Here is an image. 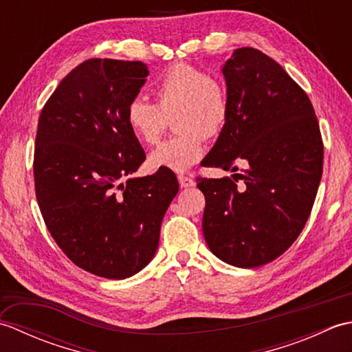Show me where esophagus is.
<instances>
[{
  "instance_id": "1",
  "label": "esophagus",
  "mask_w": 352,
  "mask_h": 352,
  "mask_svg": "<svg viewBox=\"0 0 352 352\" xmlns=\"http://www.w3.org/2000/svg\"><path fill=\"white\" fill-rule=\"evenodd\" d=\"M178 183H180L182 188H190V186H195V182L190 175H178Z\"/></svg>"
}]
</instances>
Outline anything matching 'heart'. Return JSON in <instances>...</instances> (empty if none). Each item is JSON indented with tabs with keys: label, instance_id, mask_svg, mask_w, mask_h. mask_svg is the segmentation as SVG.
<instances>
[{
	"label": "heart",
	"instance_id": "b5f03b06",
	"mask_svg": "<svg viewBox=\"0 0 352 352\" xmlns=\"http://www.w3.org/2000/svg\"><path fill=\"white\" fill-rule=\"evenodd\" d=\"M155 104L134 98L125 110L130 131L146 145L159 144L174 119L177 138L166 140L149 157L155 169L184 172L204 154V139H216L230 118L226 83L199 66L175 63L157 78Z\"/></svg>",
	"mask_w": 352,
	"mask_h": 352
}]
</instances>
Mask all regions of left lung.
Returning a JSON list of instances; mask_svg holds the SVG:
<instances>
[{"instance_id": "1", "label": "left lung", "mask_w": 352, "mask_h": 352, "mask_svg": "<svg viewBox=\"0 0 352 352\" xmlns=\"http://www.w3.org/2000/svg\"><path fill=\"white\" fill-rule=\"evenodd\" d=\"M230 118L203 166L239 170L198 177L203 233L216 257L258 267L294 243L315 203L324 142L309 95L260 50L243 47L222 68Z\"/></svg>"}]
</instances>
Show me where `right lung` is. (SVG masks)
<instances>
[{"label":"right lung","instance_id":"add662e5","mask_svg":"<svg viewBox=\"0 0 352 352\" xmlns=\"http://www.w3.org/2000/svg\"><path fill=\"white\" fill-rule=\"evenodd\" d=\"M142 62L89 58L45 102L33 174L52 239L74 265L122 280L154 257L160 226L178 192L169 169L129 178L145 151L125 121L148 77Z\"/></svg>","mask_w":352,"mask_h":352}]
</instances>
